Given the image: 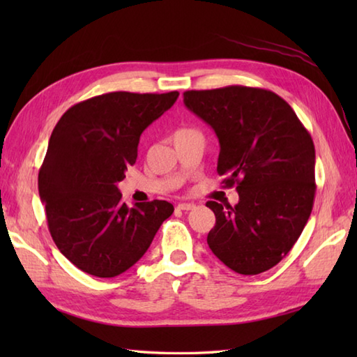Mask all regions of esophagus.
<instances>
[{
    "label": "esophagus",
    "mask_w": 357,
    "mask_h": 357,
    "mask_svg": "<svg viewBox=\"0 0 357 357\" xmlns=\"http://www.w3.org/2000/svg\"><path fill=\"white\" fill-rule=\"evenodd\" d=\"M195 207H196L195 204H190V202H179V204H178V208H179V210H184V211L193 210Z\"/></svg>",
    "instance_id": "34e87169"
}]
</instances>
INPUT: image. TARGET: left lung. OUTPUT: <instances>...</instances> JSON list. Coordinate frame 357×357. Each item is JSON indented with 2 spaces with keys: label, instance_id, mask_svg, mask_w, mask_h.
I'll use <instances>...</instances> for the list:
<instances>
[{
  "label": "left lung",
  "instance_id": "1",
  "mask_svg": "<svg viewBox=\"0 0 357 357\" xmlns=\"http://www.w3.org/2000/svg\"><path fill=\"white\" fill-rule=\"evenodd\" d=\"M184 104L213 128L218 174L239 202L208 201L216 224L207 244L239 275H259L290 252L312 213L314 144L290 104L271 90H187Z\"/></svg>",
  "mask_w": 357,
  "mask_h": 357
}]
</instances>
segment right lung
Listing matches in <instances>:
<instances>
[{
	"label": "right lung",
	"mask_w": 357,
	"mask_h": 357,
	"mask_svg": "<svg viewBox=\"0 0 357 357\" xmlns=\"http://www.w3.org/2000/svg\"><path fill=\"white\" fill-rule=\"evenodd\" d=\"M178 92H110L72 105L58 121L38 174L49 231L79 270L115 278L147 252L172 216L167 201L128 207L118 183L138 156L139 136Z\"/></svg>",
	"instance_id": "obj_1"
}]
</instances>
